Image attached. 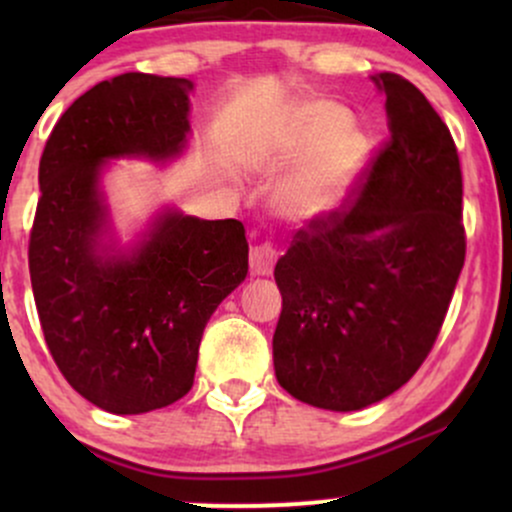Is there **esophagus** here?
Wrapping results in <instances>:
<instances>
[{"label":"esophagus","instance_id":"esophagus-1","mask_svg":"<svg viewBox=\"0 0 512 512\" xmlns=\"http://www.w3.org/2000/svg\"><path fill=\"white\" fill-rule=\"evenodd\" d=\"M276 257H279V252L269 240H264V243L255 245V248L250 250V269L252 274H272L274 269V262Z\"/></svg>","mask_w":512,"mask_h":512}]
</instances>
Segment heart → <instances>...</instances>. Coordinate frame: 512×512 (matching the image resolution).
<instances>
[{"mask_svg":"<svg viewBox=\"0 0 512 512\" xmlns=\"http://www.w3.org/2000/svg\"><path fill=\"white\" fill-rule=\"evenodd\" d=\"M272 166L305 161L286 180L281 204L291 214L313 216L334 207L368 156V142L342 105L308 101L291 108L267 146Z\"/></svg>","mask_w":512,"mask_h":512,"instance_id":"heart-1","label":"heart"}]
</instances>
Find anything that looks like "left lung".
<instances>
[{
	"label": "left lung",
	"mask_w": 512,
	"mask_h": 512,
	"mask_svg": "<svg viewBox=\"0 0 512 512\" xmlns=\"http://www.w3.org/2000/svg\"><path fill=\"white\" fill-rule=\"evenodd\" d=\"M390 137L337 209L298 228L274 269V370L291 397L356 411L409 383L436 344L467 236L448 125L404 76L380 72Z\"/></svg>",
	"instance_id": "8db88e82"
}]
</instances>
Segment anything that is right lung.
Returning <instances> with one entry per match:
<instances>
[{
  "instance_id": "1",
  "label": "right lung",
  "mask_w": 512,
  "mask_h": 512,
  "mask_svg": "<svg viewBox=\"0 0 512 512\" xmlns=\"http://www.w3.org/2000/svg\"><path fill=\"white\" fill-rule=\"evenodd\" d=\"M190 79L127 72L64 110L40 156L28 269L45 344L67 383L113 414L178 402L195 383L211 313L248 274L236 219L166 214L129 260H105V158L175 156L190 129Z\"/></svg>"
}]
</instances>
